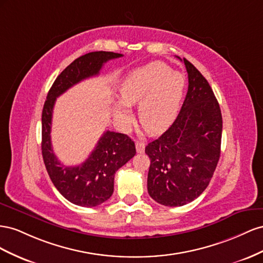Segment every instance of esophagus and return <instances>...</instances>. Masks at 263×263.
<instances>
[{"label": "esophagus", "instance_id": "esophagus-1", "mask_svg": "<svg viewBox=\"0 0 263 263\" xmlns=\"http://www.w3.org/2000/svg\"><path fill=\"white\" fill-rule=\"evenodd\" d=\"M136 146H137V152H138V153H143V152H144L145 144L143 143V142L137 141V142H136Z\"/></svg>", "mask_w": 263, "mask_h": 263}]
</instances>
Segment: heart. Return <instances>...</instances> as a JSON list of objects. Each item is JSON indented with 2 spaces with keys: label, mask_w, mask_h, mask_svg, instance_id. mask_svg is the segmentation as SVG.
Here are the masks:
<instances>
[{
  "label": "heart",
  "mask_w": 263,
  "mask_h": 263,
  "mask_svg": "<svg viewBox=\"0 0 263 263\" xmlns=\"http://www.w3.org/2000/svg\"><path fill=\"white\" fill-rule=\"evenodd\" d=\"M184 74L163 62H152L133 69L120 85L122 101L115 103L117 118L130 122L129 106L138 105V118L149 134H161L175 121L185 92Z\"/></svg>",
  "instance_id": "obj_1"
}]
</instances>
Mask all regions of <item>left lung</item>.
<instances>
[{
    "label": "left lung",
    "instance_id": "obj_1",
    "mask_svg": "<svg viewBox=\"0 0 263 263\" xmlns=\"http://www.w3.org/2000/svg\"><path fill=\"white\" fill-rule=\"evenodd\" d=\"M182 62L189 73L182 109L173 124L145 147L151 160L147 192L156 202L168 207L196 199L211 182L220 156L219 103L196 67L185 58Z\"/></svg>",
    "mask_w": 263,
    "mask_h": 263
}]
</instances>
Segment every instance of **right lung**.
Returning a JSON list of instances; mask_svg holds the SVG:
<instances>
[{"label": "right lung", "instance_id": "obj_1", "mask_svg": "<svg viewBox=\"0 0 263 263\" xmlns=\"http://www.w3.org/2000/svg\"><path fill=\"white\" fill-rule=\"evenodd\" d=\"M122 56L112 51H92L74 59L56 78L44 103L43 160L57 191L74 205L95 207L108 200L114 193L116 172L136 155V144L126 134L106 131L84 163L78 166H64L52 151L50 139L56 98L78 82L99 74L104 63Z\"/></svg>", "mask_w": 263, "mask_h": 263}]
</instances>
